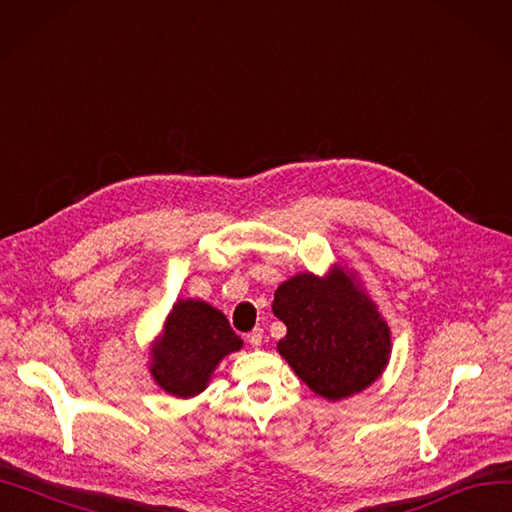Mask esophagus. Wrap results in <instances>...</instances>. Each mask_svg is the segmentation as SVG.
<instances>
[{
    "label": "esophagus",
    "instance_id": "34e87169",
    "mask_svg": "<svg viewBox=\"0 0 512 512\" xmlns=\"http://www.w3.org/2000/svg\"><path fill=\"white\" fill-rule=\"evenodd\" d=\"M245 340H247V342H250V344H252V347H260V344H262V329H260V327L252 329V331H250V334H247V336H245Z\"/></svg>",
    "mask_w": 512,
    "mask_h": 512
}]
</instances>
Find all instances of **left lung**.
Here are the masks:
<instances>
[{
    "instance_id": "left-lung-1",
    "label": "left lung",
    "mask_w": 512,
    "mask_h": 512,
    "mask_svg": "<svg viewBox=\"0 0 512 512\" xmlns=\"http://www.w3.org/2000/svg\"><path fill=\"white\" fill-rule=\"evenodd\" d=\"M271 308L286 325L278 351L316 394L362 392L388 364L390 329L347 273H299L275 290Z\"/></svg>"
}]
</instances>
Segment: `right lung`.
Listing matches in <instances>:
<instances>
[{
  "mask_svg": "<svg viewBox=\"0 0 512 512\" xmlns=\"http://www.w3.org/2000/svg\"><path fill=\"white\" fill-rule=\"evenodd\" d=\"M241 344L222 312L204 301L181 299L153 347L150 372L165 392L181 398L196 396L206 388L219 359L239 351Z\"/></svg>",
  "mask_w": 512,
  "mask_h": 512,
  "instance_id": "right-lung-1",
  "label": "right lung"
}]
</instances>
